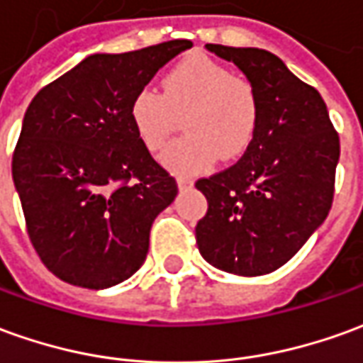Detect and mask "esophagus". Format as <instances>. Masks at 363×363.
<instances>
[{
  "label": "esophagus",
  "instance_id": "34e87169",
  "mask_svg": "<svg viewBox=\"0 0 363 363\" xmlns=\"http://www.w3.org/2000/svg\"><path fill=\"white\" fill-rule=\"evenodd\" d=\"M191 186H194V179H191V177H186V176L177 177V187H179V189H189Z\"/></svg>",
  "mask_w": 363,
  "mask_h": 363
}]
</instances>
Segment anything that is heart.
Wrapping results in <instances>:
<instances>
[{"label": "heart", "instance_id": "b5f03b06", "mask_svg": "<svg viewBox=\"0 0 363 363\" xmlns=\"http://www.w3.org/2000/svg\"><path fill=\"white\" fill-rule=\"evenodd\" d=\"M130 122L144 148L162 152L186 112V136L162 156L179 176L201 174L219 160H235L251 146L259 128V99L253 84L223 62L191 55L164 74L162 92L140 89L130 102Z\"/></svg>", "mask_w": 363, "mask_h": 363}]
</instances>
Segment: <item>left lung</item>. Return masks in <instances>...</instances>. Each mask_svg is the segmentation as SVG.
Masks as SVG:
<instances>
[{
  "mask_svg": "<svg viewBox=\"0 0 363 363\" xmlns=\"http://www.w3.org/2000/svg\"><path fill=\"white\" fill-rule=\"evenodd\" d=\"M235 62L259 99V128L243 157L197 179L207 213L196 227L199 253L215 269L259 277L289 262L334 199L340 138L320 92L272 52L206 45Z\"/></svg>",
  "mask_w": 363,
  "mask_h": 363,
  "instance_id": "left-lung-1",
  "label": "left lung"
}]
</instances>
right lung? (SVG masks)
Segmentation results:
<instances>
[{
  "instance_id": "add662e5",
  "label": "right lung",
  "mask_w": 363,
  "mask_h": 363,
  "mask_svg": "<svg viewBox=\"0 0 363 363\" xmlns=\"http://www.w3.org/2000/svg\"><path fill=\"white\" fill-rule=\"evenodd\" d=\"M187 39L96 52L35 94L11 162L27 235L61 281L101 291L146 261L152 223L177 184L140 142L132 96Z\"/></svg>"
}]
</instances>
